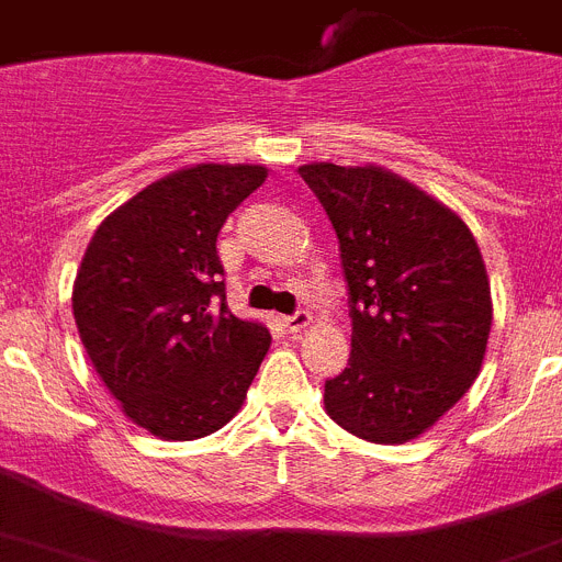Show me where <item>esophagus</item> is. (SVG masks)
Listing matches in <instances>:
<instances>
[{"label":"esophagus","mask_w":562,"mask_h":562,"mask_svg":"<svg viewBox=\"0 0 562 562\" xmlns=\"http://www.w3.org/2000/svg\"><path fill=\"white\" fill-rule=\"evenodd\" d=\"M312 324V315L310 312H295V315H286L284 317V326L290 331H301V329H306V326Z\"/></svg>","instance_id":"34e87169"}]
</instances>
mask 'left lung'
I'll list each match as a JSON object with an SVG mask.
<instances>
[{
    "mask_svg": "<svg viewBox=\"0 0 562 562\" xmlns=\"http://www.w3.org/2000/svg\"><path fill=\"white\" fill-rule=\"evenodd\" d=\"M297 173L340 238L349 284V369L326 380V414L374 445L419 439L470 391L493 295L470 227L380 166L310 162Z\"/></svg>",
    "mask_w": 562,
    "mask_h": 562,
    "instance_id": "left-lung-1",
    "label": "left lung"
}]
</instances>
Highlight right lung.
<instances>
[{
	"label": "right lung",
	"instance_id": "obj_1",
	"mask_svg": "<svg viewBox=\"0 0 562 562\" xmlns=\"http://www.w3.org/2000/svg\"><path fill=\"white\" fill-rule=\"evenodd\" d=\"M267 180L265 166L171 171L98 225L78 267L72 315L121 411L168 441L225 428L241 411L270 331L227 310L216 236Z\"/></svg>",
	"mask_w": 562,
	"mask_h": 562
}]
</instances>
